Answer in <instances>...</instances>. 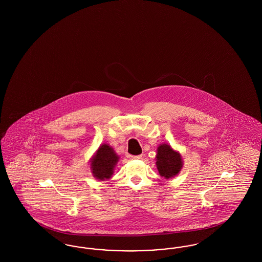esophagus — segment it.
Masks as SVG:
<instances>
[{
    "mask_svg": "<svg viewBox=\"0 0 262 262\" xmlns=\"http://www.w3.org/2000/svg\"><path fill=\"white\" fill-rule=\"evenodd\" d=\"M129 157H130V159H140L142 157V155H130Z\"/></svg>",
    "mask_w": 262,
    "mask_h": 262,
    "instance_id": "34e87169",
    "label": "esophagus"
}]
</instances>
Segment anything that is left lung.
Returning a JSON list of instances; mask_svg holds the SVG:
<instances>
[{"instance_id":"1","label":"left lung","mask_w":262,"mask_h":262,"mask_svg":"<svg viewBox=\"0 0 262 262\" xmlns=\"http://www.w3.org/2000/svg\"><path fill=\"white\" fill-rule=\"evenodd\" d=\"M157 169L159 174L166 179H170L178 174L183 166L181 155L172 149L168 144H162L157 149Z\"/></svg>"}]
</instances>
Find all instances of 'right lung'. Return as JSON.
I'll return each instance as SVG.
<instances>
[{"mask_svg":"<svg viewBox=\"0 0 262 262\" xmlns=\"http://www.w3.org/2000/svg\"><path fill=\"white\" fill-rule=\"evenodd\" d=\"M118 160L119 157L112 147L108 144L101 145L90 164L93 176L101 181L110 179Z\"/></svg>","mask_w":262,"mask_h":262,"instance_id":"obj_1","label":"right lung"}]
</instances>
